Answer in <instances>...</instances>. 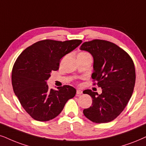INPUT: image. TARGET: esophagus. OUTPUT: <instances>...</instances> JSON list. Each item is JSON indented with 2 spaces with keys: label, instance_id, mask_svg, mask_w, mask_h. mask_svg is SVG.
Returning a JSON list of instances; mask_svg holds the SVG:
<instances>
[{
  "label": "esophagus",
  "instance_id": "obj_1",
  "mask_svg": "<svg viewBox=\"0 0 146 146\" xmlns=\"http://www.w3.org/2000/svg\"><path fill=\"white\" fill-rule=\"evenodd\" d=\"M82 93H83V92L81 90H77V96H79V95L82 94Z\"/></svg>",
  "mask_w": 146,
  "mask_h": 146
}]
</instances>
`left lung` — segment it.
Returning <instances> with one entry per match:
<instances>
[{
    "instance_id": "1",
    "label": "left lung",
    "mask_w": 146,
    "mask_h": 146,
    "mask_svg": "<svg viewBox=\"0 0 146 146\" xmlns=\"http://www.w3.org/2000/svg\"><path fill=\"white\" fill-rule=\"evenodd\" d=\"M80 49L93 56L92 77L102 89L101 94L84 90V94L92 97V106L83 112L94 123L110 122L123 112L132 96L135 83L133 61L124 50L106 40L86 42Z\"/></svg>"
}]
</instances>
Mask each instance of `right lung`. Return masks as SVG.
<instances>
[{"instance_id":"1","label":"right lung","mask_w":146,"mask_h":146,"mask_svg":"<svg viewBox=\"0 0 146 146\" xmlns=\"http://www.w3.org/2000/svg\"><path fill=\"white\" fill-rule=\"evenodd\" d=\"M81 40L37 42L21 53L12 70V86L21 106L33 119L48 121L56 117L76 90L70 86L49 89L46 81L59 68L60 60L82 43Z\"/></svg>"}]
</instances>
